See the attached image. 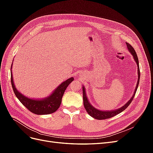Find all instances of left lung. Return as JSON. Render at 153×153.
<instances>
[{
  "label": "left lung",
  "instance_id": "1",
  "mask_svg": "<svg viewBox=\"0 0 153 153\" xmlns=\"http://www.w3.org/2000/svg\"><path fill=\"white\" fill-rule=\"evenodd\" d=\"M126 45H127V47L128 50L129 51V52H130L132 55L133 56L134 59H135V62L137 64V67H138V82H137V86L135 88V92H134V94L133 95V96L131 97V98L129 100L128 102L125 104L124 106H123L122 107H121L119 109H117L115 110H111V111H101L100 110H98L95 108L94 107H93L89 102V101L87 100V96H86V93H85V90L84 89V87H82V89H83V100H84V107L87 111V112L89 114L91 117H94V119H98V120H103V119H108V118H111L115 115H116L119 114H120L121 112H122L123 111H124L125 109H126L128 106L131 103V101H133V98H134V96L135 95V93L137 92V88L138 86V84H139V81H140V68H139V63H138V57H137V55L136 53V52L135 49H134L132 46L129 44L128 43H126Z\"/></svg>",
  "mask_w": 153,
  "mask_h": 153
}]
</instances>
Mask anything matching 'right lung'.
Here are the masks:
<instances>
[{"label":"right lung","mask_w":153,"mask_h":153,"mask_svg":"<svg viewBox=\"0 0 153 153\" xmlns=\"http://www.w3.org/2000/svg\"><path fill=\"white\" fill-rule=\"evenodd\" d=\"M11 68L12 64L11 69ZM73 78H70L65 82H62L52 92V94L50 95L47 98L41 100H32L25 97L19 92V91H17L13 80L12 71L11 72V85L13 91L15 92V94L17 97V98L31 112L38 115L50 114L55 112L61 105L64 91L66 89L69 84L73 81Z\"/></svg>","instance_id":"1"}]
</instances>
